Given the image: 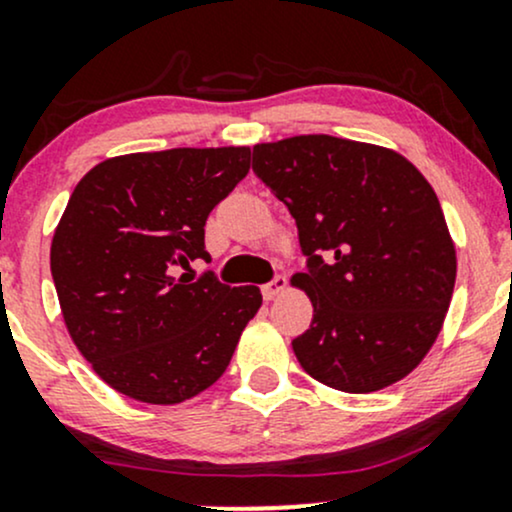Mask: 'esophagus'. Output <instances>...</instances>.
Listing matches in <instances>:
<instances>
[{"label":"esophagus","mask_w":512,"mask_h":512,"mask_svg":"<svg viewBox=\"0 0 512 512\" xmlns=\"http://www.w3.org/2000/svg\"><path fill=\"white\" fill-rule=\"evenodd\" d=\"M286 289H289V281H286V276H276L274 281H269V284L262 286L264 301H274V298H279Z\"/></svg>","instance_id":"obj_1"}]
</instances>
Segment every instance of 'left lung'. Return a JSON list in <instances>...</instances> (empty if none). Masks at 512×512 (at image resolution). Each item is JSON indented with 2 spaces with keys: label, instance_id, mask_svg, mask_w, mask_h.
I'll return each mask as SVG.
<instances>
[{
  "label": "left lung",
  "instance_id": "left-lung-1",
  "mask_svg": "<svg viewBox=\"0 0 512 512\" xmlns=\"http://www.w3.org/2000/svg\"><path fill=\"white\" fill-rule=\"evenodd\" d=\"M252 170L291 211L313 303L291 342L305 373L354 395L395 385L438 339L457 255L421 170L378 144L301 134L252 146Z\"/></svg>",
  "mask_w": 512,
  "mask_h": 512
}]
</instances>
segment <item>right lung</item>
<instances>
[{
  "label": "right lung",
  "mask_w": 512,
  "mask_h": 512,
  "mask_svg": "<svg viewBox=\"0 0 512 512\" xmlns=\"http://www.w3.org/2000/svg\"><path fill=\"white\" fill-rule=\"evenodd\" d=\"M248 170L250 146L142 151L74 187L50 269L69 337L113 390L180 404L228 368L262 293L180 269L207 260L204 223Z\"/></svg>",
  "instance_id": "obj_1"
}]
</instances>
